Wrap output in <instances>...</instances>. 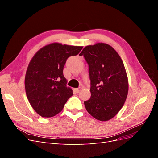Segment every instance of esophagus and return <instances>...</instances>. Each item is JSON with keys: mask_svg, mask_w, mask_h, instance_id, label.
Instances as JSON below:
<instances>
[{"mask_svg": "<svg viewBox=\"0 0 158 158\" xmlns=\"http://www.w3.org/2000/svg\"><path fill=\"white\" fill-rule=\"evenodd\" d=\"M82 87H79L78 88H75L74 89V91L76 92V93H79L81 90H82Z\"/></svg>", "mask_w": 158, "mask_h": 158, "instance_id": "34e87169", "label": "esophagus"}]
</instances>
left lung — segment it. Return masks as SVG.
Listing matches in <instances>:
<instances>
[{
	"label": "left lung",
	"mask_w": 158,
	"mask_h": 158,
	"mask_svg": "<svg viewBox=\"0 0 158 158\" xmlns=\"http://www.w3.org/2000/svg\"><path fill=\"white\" fill-rule=\"evenodd\" d=\"M89 66L91 97L84 102L87 111L97 120L107 121L120 111L127 98L128 81L121 56L103 43L85 47L80 52Z\"/></svg>",
	"instance_id": "1"
}]
</instances>
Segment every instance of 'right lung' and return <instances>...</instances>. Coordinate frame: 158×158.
Returning <instances> with one entry per match:
<instances>
[{"mask_svg":"<svg viewBox=\"0 0 158 158\" xmlns=\"http://www.w3.org/2000/svg\"><path fill=\"white\" fill-rule=\"evenodd\" d=\"M82 48L52 43L33 56L26 70L25 89L28 101L40 116L56 115L73 95L72 89L66 86L63 68L66 59L78 55Z\"/></svg>","mask_w":158,"mask_h":158,"instance_id":"right-lung-1","label":"right lung"}]
</instances>
